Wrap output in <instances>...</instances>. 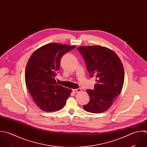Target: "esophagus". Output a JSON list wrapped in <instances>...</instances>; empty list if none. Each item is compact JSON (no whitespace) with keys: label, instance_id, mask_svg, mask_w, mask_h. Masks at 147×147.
Listing matches in <instances>:
<instances>
[{"label":"esophagus","instance_id":"esophagus-1","mask_svg":"<svg viewBox=\"0 0 147 147\" xmlns=\"http://www.w3.org/2000/svg\"><path fill=\"white\" fill-rule=\"evenodd\" d=\"M82 90L80 88H78V89H74L72 90V91L74 92V93H78V92H82Z\"/></svg>","mask_w":147,"mask_h":147}]
</instances>
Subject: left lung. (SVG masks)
I'll list each match as a JSON object with an SVG mask.
<instances>
[{"label":"left lung","mask_w":147,"mask_h":147,"mask_svg":"<svg viewBox=\"0 0 147 147\" xmlns=\"http://www.w3.org/2000/svg\"><path fill=\"white\" fill-rule=\"evenodd\" d=\"M87 65L90 77L96 78L94 90H87L90 101L83 105L85 111L99 113L112 105L121 92L124 81L123 64L112 50L100 46H81L78 48Z\"/></svg>","instance_id":"obj_1"}]
</instances>
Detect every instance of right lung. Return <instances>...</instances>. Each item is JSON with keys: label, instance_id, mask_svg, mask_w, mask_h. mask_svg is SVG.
<instances>
[{"label": "right lung", "instance_id": "add662e5", "mask_svg": "<svg viewBox=\"0 0 147 147\" xmlns=\"http://www.w3.org/2000/svg\"><path fill=\"white\" fill-rule=\"evenodd\" d=\"M76 46L52 43L36 49L30 57L25 71L27 89L43 111H59L65 105L72 90L56 83L61 57Z\"/></svg>", "mask_w": 147, "mask_h": 147}]
</instances>
